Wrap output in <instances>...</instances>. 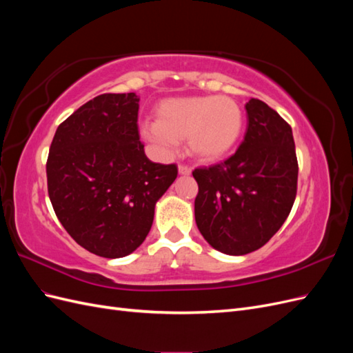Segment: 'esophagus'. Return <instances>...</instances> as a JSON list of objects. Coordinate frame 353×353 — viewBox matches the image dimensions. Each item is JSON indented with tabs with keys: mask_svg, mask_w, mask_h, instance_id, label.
<instances>
[{
	"mask_svg": "<svg viewBox=\"0 0 353 353\" xmlns=\"http://www.w3.org/2000/svg\"><path fill=\"white\" fill-rule=\"evenodd\" d=\"M178 172H179V175H190L191 174V168L185 166V165H179L178 166Z\"/></svg>",
	"mask_w": 353,
	"mask_h": 353,
	"instance_id": "1",
	"label": "esophagus"
}]
</instances>
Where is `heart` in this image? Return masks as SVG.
I'll return each instance as SVG.
<instances>
[{"mask_svg":"<svg viewBox=\"0 0 353 353\" xmlns=\"http://www.w3.org/2000/svg\"><path fill=\"white\" fill-rule=\"evenodd\" d=\"M243 132L240 105L225 95L174 97L156 104L154 123H145L141 135L162 150L170 152L185 140L188 152L201 162L225 157Z\"/></svg>","mask_w":353,"mask_h":353,"instance_id":"heart-1","label":"heart"}]
</instances>
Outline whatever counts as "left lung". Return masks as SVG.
<instances>
[{"label":"left lung","mask_w":353,"mask_h":353,"mask_svg":"<svg viewBox=\"0 0 353 353\" xmlns=\"http://www.w3.org/2000/svg\"><path fill=\"white\" fill-rule=\"evenodd\" d=\"M245 112L248 130L239 150L193 172L197 228L213 249L231 256L268 243L290 213L297 190L290 125L261 100H249Z\"/></svg>","instance_id":"8db88e82"}]
</instances>
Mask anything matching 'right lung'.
<instances>
[{"label": "right lung", "instance_id": "obj_1", "mask_svg": "<svg viewBox=\"0 0 353 353\" xmlns=\"http://www.w3.org/2000/svg\"><path fill=\"white\" fill-rule=\"evenodd\" d=\"M138 95L101 94L60 123L47 160L48 196L70 237L116 259L140 248L176 165L148 160L138 135Z\"/></svg>", "mask_w": 353, "mask_h": 353}]
</instances>
